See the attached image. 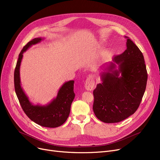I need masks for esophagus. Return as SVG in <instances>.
<instances>
[{
  "label": "esophagus",
  "instance_id": "34e87169",
  "mask_svg": "<svg viewBox=\"0 0 160 160\" xmlns=\"http://www.w3.org/2000/svg\"><path fill=\"white\" fill-rule=\"evenodd\" d=\"M95 86V80H94V76L93 75H90L88 77V78L86 80L84 87L86 90L91 91L93 90V88Z\"/></svg>",
  "mask_w": 160,
  "mask_h": 160
}]
</instances>
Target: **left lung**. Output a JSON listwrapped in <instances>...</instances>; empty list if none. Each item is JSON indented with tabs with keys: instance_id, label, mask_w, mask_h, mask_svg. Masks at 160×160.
<instances>
[{
	"instance_id": "8db88e82",
	"label": "left lung",
	"mask_w": 160,
	"mask_h": 160,
	"mask_svg": "<svg viewBox=\"0 0 160 160\" xmlns=\"http://www.w3.org/2000/svg\"><path fill=\"white\" fill-rule=\"evenodd\" d=\"M126 38L127 49L114 57L113 62L103 65L102 82L93 92L94 113L106 123L120 122L134 114L146 90L148 74L144 56Z\"/></svg>"
}]
</instances>
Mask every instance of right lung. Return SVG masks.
Wrapping results in <instances>:
<instances>
[{"label":"right lung","instance_id":"add662e5","mask_svg":"<svg viewBox=\"0 0 160 160\" xmlns=\"http://www.w3.org/2000/svg\"><path fill=\"white\" fill-rule=\"evenodd\" d=\"M43 38H37L28 42L21 51L14 70V88L18 99L26 115L34 122L44 127L55 128L67 121L70 111V106L75 97L74 80L66 82L59 89L57 96L45 105H33L29 100L21 86L20 68L23 53L33 45L40 43Z\"/></svg>","mask_w":160,"mask_h":160}]
</instances>
